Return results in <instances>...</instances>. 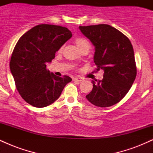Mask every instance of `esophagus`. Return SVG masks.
<instances>
[{
    "label": "esophagus",
    "mask_w": 153,
    "mask_h": 153,
    "mask_svg": "<svg viewBox=\"0 0 153 153\" xmlns=\"http://www.w3.org/2000/svg\"><path fill=\"white\" fill-rule=\"evenodd\" d=\"M84 79L82 78H80V77H76V78H73V80L74 81H78V82H82Z\"/></svg>",
    "instance_id": "34e87169"
}]
</instances>
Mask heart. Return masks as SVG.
<instances>
[{
	"mask_svg": "<svg viewBox=\"0 0 153 153\" xmlns=\"http://www.w3.org/2000/svg\"><path fill=\"white\" fill-rule=\"evenodd\" d=\"M75 44H76L77 47H78V50L80 48H81L82 47H83L84 45H88V42L86 41L85 39H84L82 38H77L76 39H75ZM62 50V47H61L60 49H59V51Z\"/></svg>",
	"mask_w": 153,
	"mask_h": 153,
	"instance_id": "b5f03b06",
	"label": "heart"
}]
</instances>
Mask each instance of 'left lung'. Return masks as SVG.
Here are the masks:
<instances>
[{"mask_svg":"<svg viewBox=\"0 0 153 153\" xmlns=\"http://www.w3.org/2000/svg\"><path fill=\"white\" fill-rule=\"evenodd\" d=\"M95 47L96 71H104L101 80H92L93 89L85 97L96 106L108 107L122 100L131 88L137 75L134 50L121 31L108 24L79 26Z\"/></svg>","mask_w":153,"mask_h":153,"instance_id":"1","label":"left lung"}]
</instances>
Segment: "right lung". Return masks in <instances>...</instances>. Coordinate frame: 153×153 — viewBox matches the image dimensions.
<instances>
[{
  "label": "right lung",
  "mask_w": 153,
  "mask_h": 153,
  "mask_svg": "<svg viewBox=\"0 0 153 153\" xmlns=\"http://www.w3.org/2000/svg\"><path fill=\"white\" fill-rule=\"evenodd\" d=\"M71 31L60 26L39 24L19 39L10 61V70L22 99L37 108L56 101L72 80L68 75L56 76L47 70L56 52L72 37Z\"/></svg>",
  "instance_id": "right-lung-1"
}]
</instances>
